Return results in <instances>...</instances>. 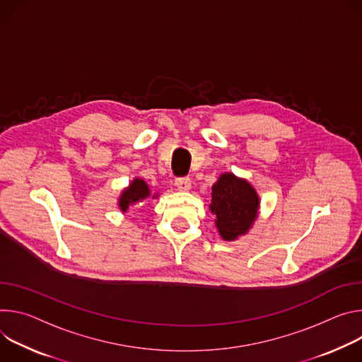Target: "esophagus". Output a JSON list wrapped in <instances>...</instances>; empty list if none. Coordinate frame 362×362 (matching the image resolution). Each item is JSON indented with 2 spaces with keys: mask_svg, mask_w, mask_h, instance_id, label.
Masks as SVG:
<instances>
[{
  "mask_svg": "<svg viewBox=\"0 0 362 362\" xmlns=\"http://www.w3.org/2000/svg\"><path fill=\"white\" fill-rule=\"evenodd\" d=\"M175 187H177L180 191H188V189H191V180H189L188 177L177 178V180H175Z\"/></svg>",
  "mask_w": 362,
  "mask_h": 362,
  "instance_id": "1",
  "label": "esophagus"
}]
</instances>
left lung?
Listing matches in <instances>:
<instances>
[{
    "label": "left lung",
    "mask_w": 362,
    "mask_h": 362,
    "mask_svg": "<svg viewBox=\"0 0 362 362\" xmlns=\"http://www.w3.org/2000/svg\"><path fill=\"white\" fill-rule=\"evenodd\" d=\"M210 211L224 242H234L249 233L259 217L260 197L256 188L233 173H223L211 187Z\"/></svg>",
    "instance_id": "left-lung-1"
}]
</instances>
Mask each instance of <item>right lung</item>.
Wrapping results in <instances>:
<instances>
[{"label":"right lung","instance_id":"obj_1","mask_svg":"<svg viewBox=\"0 0 362 362\" xmlns=\"http://www.w3.org/2000/svg\"><path fill=\"white\" fill-rule=\"evenodd\" d=\"M158 195H159L158 192L151 194V188L145 182V180L135 177L128 187H125L122 191H120L117 197V207L125 214L129 211L131 207H135L136 204L141 206L142 202H145V199H148L149 197L153 199V198H158Z\"/></svg>","mask_w":362,"mask_h":362}]
</instances>
